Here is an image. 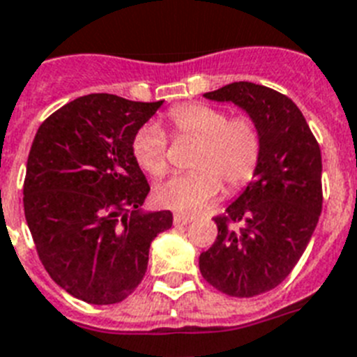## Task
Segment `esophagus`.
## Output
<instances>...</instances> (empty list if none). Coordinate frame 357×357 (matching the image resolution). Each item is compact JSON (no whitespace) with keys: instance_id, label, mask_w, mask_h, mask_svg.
I'll list each match as a JSON object with an SVG mask.
<instances>
[{"instance_id":"esophagus-1","label":"esophagus","mask_w":357,"mask_h":357,"mask_svg":"<svg viewBox=\"0 0 357 357\" xmlns=\"http://www.w3.org/2000/svg\"><path fill=\"white\" fill-rule=\"evenodd\" d=\"M192 220H194L192 215L174 214V225H176V227H183V225H188Z\"/></svg>"}]
</instances>
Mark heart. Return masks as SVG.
<instances>
[{
    "label": "heart",
    "instance_id": "heart-1",
    "mask_svg": "<svg viewBox=\"0 0 357 357\" xmlns=\"http://www.w3.org/2000/svg\"><path fill=\"white\" fill-rule=\"evenodd\" d=\"M176 137L197 142L190 160L192 172L155 185L154 202L174 211L192 212L211 203L221 190L238 192L250 183L261 160V132L250 116L230 118L229 112L202 103L169 110ZM167 137L158 125H143L132 137V158L152 178L167 172Z\"/></svg>",
    "mask_w": 357,
    "mask_h": 357
}]
</instances>
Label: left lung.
Returning a JSON list of instances; mask_svg holds the SVG:
<instances>
[{"instance_id": "left-lung-1", "label": "left lung", "mask_w": 357, "mask_h": 357, "mask_svg": "<svg viewBox=\"0 0 357 357\" xmlns=\"http://www.w3.org/2000/svg\"><path fill=\"white\" fill-rule=\"evenodd\" d=\"M203 96L247 110L261 132L254 179L215 215L218 238L199 256L214 289L252 298L280 285L312 238L323 205L321 151L301 110L281 92L236 82Z\"/></svg>"}]
</instances>
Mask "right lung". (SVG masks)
<instances>
[{
  "label": "right lung",
  "instance_id": "obj_1",
  "mask_svg": "<svg viewBox=\"0 0 357 357\" xmlns=\"http://www.w3.org/2000/svg\"><path fill=\"white\" fill-rule=\"evenodd\" d=\"M161 103L82 96L50 114L32 142L26 225L45 271L85 303L112 305L132 294L152 239L172 227L170 211H142L151 187L130 151Z\"/></svg>",
  "mask_w": 357,
  "mask_h": 357
}]
</instances>
